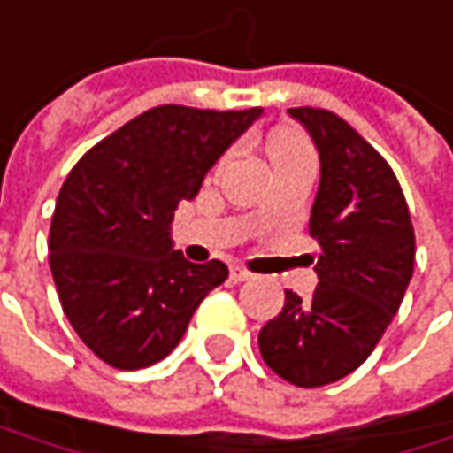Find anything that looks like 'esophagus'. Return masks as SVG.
Listing matches in <instances>:
<instances>
[{
	"label": "esophagus",
	"mask_w": 453,
	"mask_h": 453,
	"mask_svg": "<svg viewBox=\"0 0 453 453\" xmlns=\"http://www.w3.org/2000/svg\"><path fill=\"white\" fill-rule=\"evenodd\" d=\"M230 280L233 281H249L253 280L251 272H246L243 266H230Z\"/></svg>",
	"instance_id": "34e87169"
}]
</instances>
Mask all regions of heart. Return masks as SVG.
Instances as JSON below:
<instances>
[{
	"instance_id": "1",
	"label": "heart",
	"mask_w": 453,
	"mask_h": 453,
	"mask_svg": "<svg viewBox=\"0 0 453 453\" xmlns=\"http://www.w3.org/2000/svg\"><path fill=\"white\" fill-rule=\"evenodd\" d=\"M266 153H269V161L274 169L303 164V161H315V153H312L305 135L297 130H289V127L272 133V138L266 143Z\"/></svg>"
}]
</instances>
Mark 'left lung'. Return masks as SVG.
<instances>
[{
  "label": "left lung",
  "mask_w": 453,
  "mask_h": 453,
  "mask_svg": "<svg viewBox=\"0 0 453 453\" xmlns=\"http://www.w3.org/2000/svg\"><path fill=\"white\" fill-rule=\"evenodd\" d=\"M320 156L310 212L318 241L312 300L284 289L258 333L269 369L297 387L338 382L374 351L411 284L415 233L400 181L359 133L328 110L295 107Z\"/></svg>",
  "instance_id": "8db88e82"
}]
</instances>
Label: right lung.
<instances>
[{"label":"right lung","instance_id":"add662e5","mask_svg":"<svg viewBox=\"0 0 453 453\" xmlns=\"http://www.w3.org/2000/svg\"><path fill=\"white\" fill-rule=\"evenodd\" d=\"M261 107L161 104L125 122L71 169L50 220L48 261L76 335L115 369L169 357L227 266L173 249L172 220Z\"/></svg>","mask_w":453,"mask_h":453}]
</instances>
